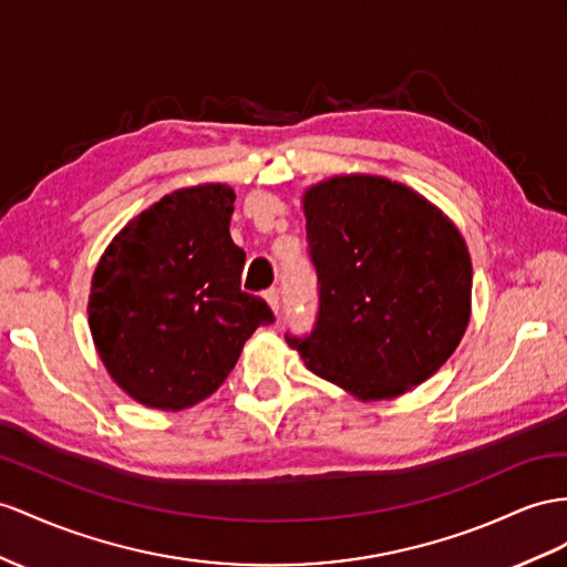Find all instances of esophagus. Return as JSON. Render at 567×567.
I'll use <instances>...</instances> for the list:
<instances>
[{
  "instance_id": "34e87169",
  "label": "esophagus",
  "mask_w": 567,
  "mask_h": 567,
  "mask_svg": "<svg viewBox=\"0 0 567 567\" xmlns=\"http://www.w3.org/2000/svg\"><path fill=\"white\" fill-rule=\"evenodd\" d=\"M264 297H266V301L270 303V309H272L275 313H278V311H280V289H278V287H270Z\"/></svg>"
}]
</instances>
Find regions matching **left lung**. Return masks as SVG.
Instances as JSON below:
<instances>
[{
    "mask_svg": "<svg viewBox=\"0 0 567 567\" xmlns=\"http://www.w3.org/2000/svg\"><path fill=\"white\" fill-rule=\"evenodd\" d=\"M318 280L311 332L289 347L361 400L408 393L439 371L470 323L472 260L457 227L412 188L332 177L303 194Z\"/></svg>",
    "mask_w": 567,
    "mask_h": 567,
    "instance_id": "8db88e82",
    "label": "left lung"
}]
</instances>
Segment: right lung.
<instances>
[{"label":"right lung","mask_w":567,"mask_h":567,"mask_svg":"<svg viewBox=\"0 0 567 567\" xmlns=\"http://www.w3.org/2000/svg\"><path fill=\"white\" fill-rule=\"evenodd\" d=\"M235 192L203 184L167 194L107 246L89 323L110 375L145 408L177 412L215 393L244 342L275 321L241 292L246 254L229 237Z\"/></svg>","instance_id":"1"}]
</instances>
